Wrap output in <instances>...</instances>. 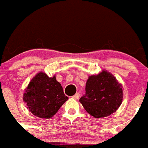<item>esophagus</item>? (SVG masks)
Returning a JSON list of instances; mask_svg holds the SVG:
<instances>
[{"label": "esophagus", "mask_w": 148, "mask_h": 148, "mask_svg": "<svg viewBox=\"0 0 148 148\" xmlns=\"http://www.w3.org/2000/svg\"><path fill=\"white\" fill-rule=\"evenodd\" d=\"M79 97H80V93H77L74 96H73V98H74V99H79Z\"/></svg>", "instance_id": "obj_1"}]
</instances>
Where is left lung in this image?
<instances>
[{"label":"left lung","instance_id":"1","mask_svg":"<svg viewBox=\"0 0 148 148\" xmlns=\"http://www.w3.org/2000/svg\"><path fill=\"white\" fill-rule=\"evenodd\" d=\"M86 93L79 101L93 117H106L117 110L122 103V84L107 71L89 77L86 84Z\"/></svg>","mask_w":148,"mask_h":148}]
</instances>
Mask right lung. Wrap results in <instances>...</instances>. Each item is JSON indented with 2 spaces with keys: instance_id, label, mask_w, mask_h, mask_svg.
<instances>
[{
  "instance_id": "add662e5",
  "label": "right lung",
  "mask_w": 148,
  "mask_h": 148,
  "mask_svg": "<svg viewBox=\"0 0 148 148\" xmlns=\"http://www.w3.org/2000/svg\"><path fill=\"white\" fill-rule=\"evenodd\" d=\"M68 99L55 76L49 77L44 72L38 73L30 80L23 98L29 111L44 119L52 117Z\"/></svg>"
}]
</instances>
